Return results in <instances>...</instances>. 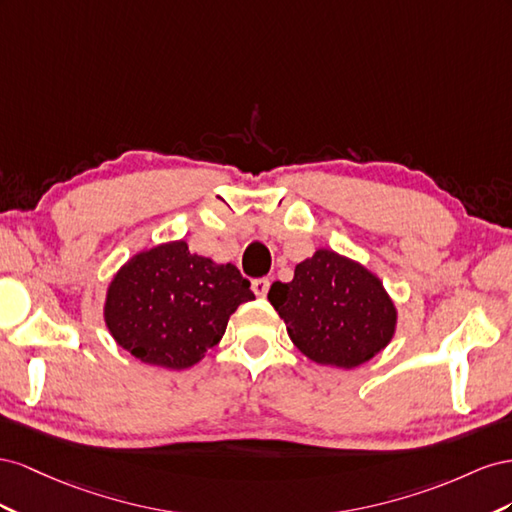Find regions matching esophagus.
Listing matches in <instances>:
<instances>
[{
	"mask_svg": "<svg viewBox=\"0 0 512 512\" xmlns=\"http://www.w3.org/2000/svg\"><path fill=\"white\" fill-rule=\"evenodd\" d=\"M251 289L255 291L257 298H266L268 296V289H270V281L268 279H255Z\"/></svg>",
	"mask_w": 512,
	"mask_h": 512,
	"instance_id": "esophagus-1",
	"label": "esophagus"
}]
</instances>
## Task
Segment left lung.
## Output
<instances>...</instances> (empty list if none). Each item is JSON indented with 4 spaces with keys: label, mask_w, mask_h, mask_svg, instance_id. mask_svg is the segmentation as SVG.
Segmentation results:
<instances>
[{
    "label": "left lung",
    "mask_w": 512,
    "mask_h": 512,
    "mask_svg": "<svg viewBox=\"0 0 512 512\" xmlns=\"http://www.w3.org/2000/svg\"><path fill=\"white\" fill-rule=\"evenodd\" d=\"M268 300L300 352L326 367H360L397 328V309L382 281L328 248L300 261L291 283H272Z\"/></svg>",
    "instance_id": "8db88e82"
}]
</instances>
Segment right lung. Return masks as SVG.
I'll list each match as a JSON object with an SVG mask.
<instances>
[{
	"label": "right lung",
	"mask_w": 512,
	"mask_h": 512,
	"mask_svg": "<svg viewBox=\"0 0 512 512\" xmlns=\"http://www.w3.org/2000/svg\"><path fill=\"white\" fill-rule=\"evenodd\" d=\"M255 300L240 270L188 251L184 240L130 257L113 276L105 324L145 364L182 371L218 345L229 317Z\"/></svg>",
	"instance_id": "right-lung-1"
}]
</instances>
